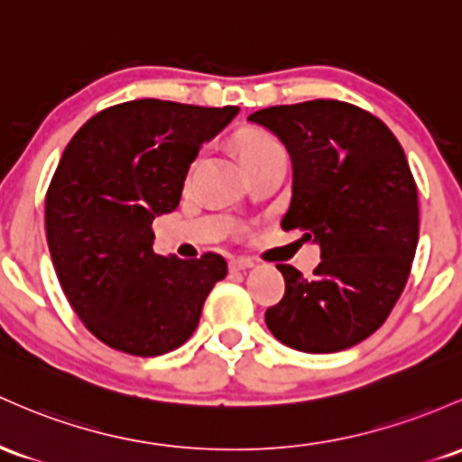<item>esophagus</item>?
I'll return each instance as SVG.
<instances>
[{
    "mask_svg": "<svg viewBox=\"0 0 462 462\" xmlns=\"http://www.w3.org/2000/svg\"><path fill=\"white\" fill-rule=\"evenodd\" d=\"M252 267H254V261H250V258H232L230 261L232 272H245L252 270Z\"/></svg>",
    "mask_w": 462,
    "mask_h": 462,
    "instance_id": "obj_1",
    "label": "esophagus"
}]
</instances>
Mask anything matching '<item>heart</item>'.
Masks as SVG:
<instances>
[{
	"instance_id": "heart-1",
	"label": "heart",
	"mask_w": 462,
	"mask_h": 462,
	"mask_svg": "<svg viewBox=\"0 0 462 462\" xmlns=\"http://www.w3.org/2000/svg\"><path fill=\"white\" fill-rule=\"evenodd\" d=\"M235 146H236V153H239L243 166H250L254 162L265 160L267 155L278 153L281 146L278 142L272 138L270 134L261 129H243L236 134L235 138Z\"/></svg>"
}]
</instances>
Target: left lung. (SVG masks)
<instances>
[{
  "instance_id": "8db88e82",
  "label": "left lung",
  "mask_w": 462,
  "mask_h": 462,
  "mask_svg": "<svg viewBox=\"0 0 462 462\" xmlns=\"http://www.w3.org/2000/svg\"><path fill=\"white\" fill-rule=\"evenodd\" d=\"M291 157L282 230L320 245L313 278L278 265L285 296L265 311L278 342L337 353L373 336L402 296L419 243L417 184L393 131L339 100L278 105L252 114Z\"/></svg>"
}]
</instances>
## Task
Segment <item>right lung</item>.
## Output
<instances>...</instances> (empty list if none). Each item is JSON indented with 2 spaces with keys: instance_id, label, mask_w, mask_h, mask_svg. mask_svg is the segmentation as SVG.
<instances>
[{
  "instance_id": "right-lung-1",
  "label": "right lung",
  "mask_w": 462,
  "mask_h": 462,
  "mask_svg": "<svg viewBox=\"0 0 462 462\" xmlns=\"http://www.w3.org/2000/svg\"><path fill=\"white\" fill-rule=\"evenodd\" d=\"M239 107L171 100L116 105L76 131L45 195V232L76 316L107 346L155 357L181 346L208 293L226 278L219 254L153 252V219L180 206L201 144Z\"/></svg>"
}]
</instances>
